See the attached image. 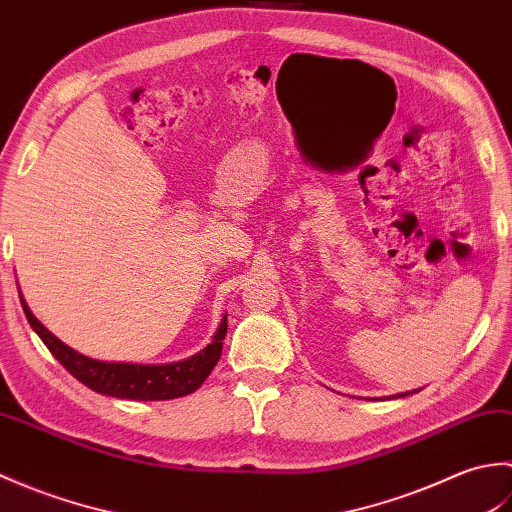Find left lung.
Listing matches in <instances>:
<instances>
[{"label": "left lung", "mask_w": 512, "mask_h": 512, "mask_svg": "<svg viewBox=\"0 0 512 512\" xmlns=\"http://www.w3.org/2000/svg\"><path fill=\"white\" fill-rule=\"evenodd\" d=\"M416 391H420V389H413V391H402V394H396V396H391V398H405V396L416 394Z\"/></svg>", "instance_id": "obj_1"}]
</instances>
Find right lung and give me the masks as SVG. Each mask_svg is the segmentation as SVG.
Wrapping results in <instances>:
<instances>
[{"label": "right lung", "mask_w": 512, "mask_h": 512, "mask_svg": "<svg viewBox=\"0 0 512 512\" xmlns=\"http://www.w3.org/2000/svg\"><path fill=\"white\" fill-rule=\"evenodd\" d=\"M19 299L30 328L39 334L43 345L48 347L52 356L57 358L79 383L90 387L96 394L123 400H171L191 394V391L198 389L204 380L209 378L215 363L220 361L222 341L228 328L226 317H222L220 328L213 334V341L198 354L184 358V361L158 365L96 361V358L76 352L70 345H65L61 339H57V336L30 312L21 292Z\"/></svg>", "instance_id": "add662e5"}]
</instances>
